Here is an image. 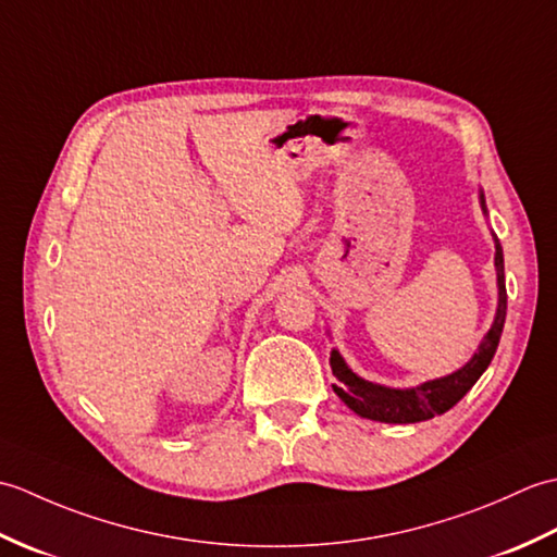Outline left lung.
Listing matches in <instances>:
<instances>
[{"instance_id": "1", "label": "left lung", "mask_w": 557, "mask_h": 557, "mask_svg": "<svg viewBox=\"0 0 557 557\" xmlns=\"http://www.w3.org/2000/svg\"><path fill=\"white\" fill-rule=\"evenodd\" d=\"M483 203V200H481ZM495 270H498V313H495V321L491 330L483 337L479 351L474 354L465 369L447 377H437V381L423 383L411 389H395V387H383L363 381L357 373L349 371L345 359L339 357L337 351L330 354V366H333V373L337 377L335 393L345 405L357 411L359 417L371 419V421H383V423H417L433 419L437 413H445L453 409L457 401L465 397L474 383L481 377V373L488 369L493 361V354L498 349V342L503 335L505 315H507V289H505V265H503V246L495 236Z\"/></svg>"}]
</instances>
